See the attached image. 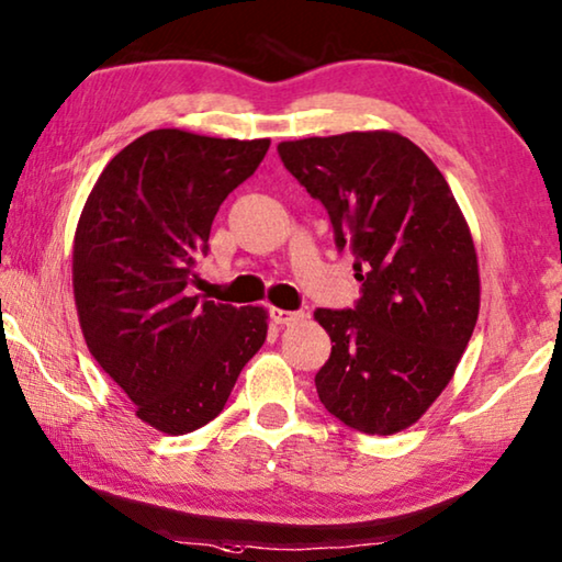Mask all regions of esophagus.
Returning <instances> with one entry per match:
<instances>
[{
    "mask_svg": "<svg viewBox=\"0 0 562 562\" xmlns=\"http://www.w3.org/2000/svg\"><path fill=\"white\" fill-rule=\"evenodd\" d=\"M270 317H272L274 325H295L297 319L302 317V313H292V310L272 307V310H270Z\"/></svg>",
    "mask_w": 562,
    "mask_h": 562,
    "instance_id": "34e87169",
    "label": "esophagus"
}]
</instances>
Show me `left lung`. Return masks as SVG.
<instances>
[{
	"mask_svg": "<svg viewBox=\"0 0 562 562\" xmlns=\"http://www.w3.org/2000/svg\"><path fill=\"white\" fill-rule=\"evenodd\" d=\"M292 177L325 204L355 257V310H317L333 352L319 403L368 435L420 420L473 337L480 272L450 184L415 142L387 130L280 142Z\"/></svg>",
	"mask_w": 562,
	"mask_h": 562,
	"instance_id": "8db88e82",
	"label": "left lung"
}]
</instances>
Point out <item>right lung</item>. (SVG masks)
I'll return each mask as SVG.
<instances>
[{"label":"right lung","mask_w":562,"mask_h":562,"mask_svg":"<svg viewBox=\"0 0 562 562\" xmlns=\"http://www.w3.org/2000/svg\"><path fill=\"white\" fill-rule=\"evenodd\" d=\"M267 147L153 130L106 162L79 215L72 288L85 342L159 432L215 420L267 337L265 307L187 295L220 204Z\"/></svg>","instance_id":"add662e5"}]
</instances>
